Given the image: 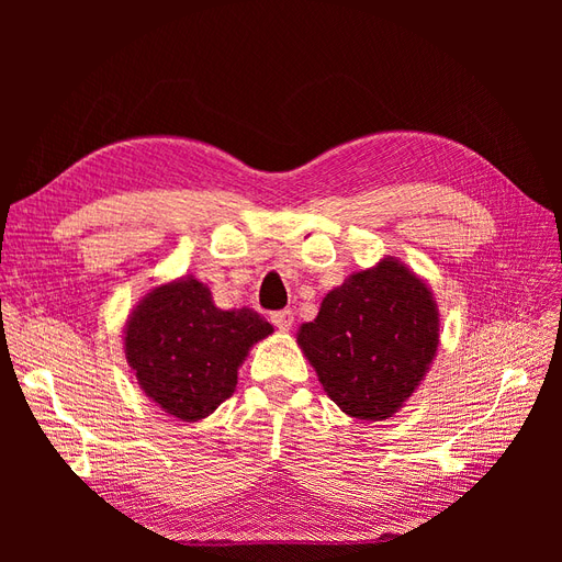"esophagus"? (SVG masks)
I'll list each match as a JSON object with an SVG mask.
<instances>
[{"label": "esophagus", "instance_id": "1", "mask_svg": "<svg viewBox=\"0 0 562 562\" xmlns=\"http://www.w3.org/2000/svg\"><path fill=\"white\" fill-rule=\"evenodd\" d=\"M271 323H274V326H277L279 330H288V328L293 326V312H291V310L271 312Z\"/></svg>", "mask_w": 562, "mask_h": 562}]
</instances>
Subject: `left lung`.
Here are the masks:
<instances>
[{
	"label": "left lung",
	"instance_id": "8db88e82",
	"mask_svg": "<svg viewBox=\"0 0 562 562\" xmlns=\"http://www.w3.org/2000/svg\"><path fill=\"white\" fill-rule=\"evenodd\" d=\"M297 342L342 413L386 419L427 375L438 312L429 288L389 258L323 297Z\"/></svg>",
	"mask_w": 562,
	"mask_h": 562
}]
</instances>
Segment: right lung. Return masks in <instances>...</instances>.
Instances as JSON below:
<instances>
[{"label":"right lung","instance_id":"right-lung-1","mask_svg":"<svg viewBox=\"0 0 562 562\" xmlns=\"http://www.w3.org/2000/svg\"><path fill=\"white\" fill-rule=\"evenodd\" d=\"M271 330L258 312L217 310L206 285L180 279L155 288L133 312L126 359L151 401L196 422L234 394L250 345Z\"/></svg>","mask_w":562,"mask_h":562}]
</instances>
